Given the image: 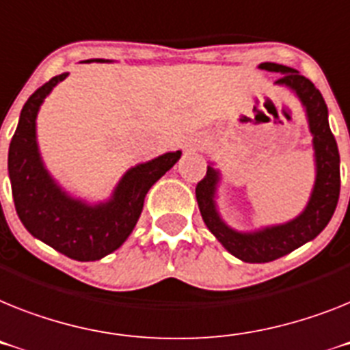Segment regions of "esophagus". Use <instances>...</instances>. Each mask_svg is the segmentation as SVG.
Returning <instances> with one entry per match:
<instances>
[{
  "mask_svg": "<svg viewBox=\"0 0 350 350\" xmlns=\"http://www.w3.org/2000/svg\"><path fill=\"white\" fill-rule=\"evenodd\" d=\"M199 146H201V140H196V142L189 144V148H190V149H196V148H199Z\"/></svg>",
  "mask_w": 350,
  "mask_h": 350,
  "instance_id": "esophagus-1",
  "label": "esophagus"
}]
</instances>
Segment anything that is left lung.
Listing matches in <instances>:
<instances>
[{"instance_id":"1","label":"left lung","mask_w":350,"mask_h":350,"mask_svg":"<svg viewBox=\"0 0 350 350\" xmlns=\"http://www.w3.org/2000/svg\"><path fill=\"white\" fill-rule=\"evenodd\" d=\"M260 69L280 72L281 78L275 83L286 85L297 94L302 105L306 107L310 131L313 135V148H315L317 180L313 193L308 202L306 210L297 219L286 224L265 228L256 233H239L230 230L219 219L215 210V185L219 172L208 167L206 176L196 187L199 210L208 230L215 234L222 245L247 263H267L301 247L302 243L310 242L324 230L333 217L340 198V154L338 146L331 133L329 120H327V107L320 90L308 80L306 76L299 75L292 67L280 66L265 62Z\"/></svg>"}]
</instances>
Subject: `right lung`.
<instances>
[{
  "mask_svg": "<svg viewBox=\"0 0 350 350\" xmlns=\"http://www.w3.org/2000/svg\"><path fill=\"white\" fill-rule=\"evenodd\" d=\"M66 76L62 72L46 81L25 103L8 149V176L16 211L26 230L72 260L96 261L119 249L130 237L148 190L180 160L181 152H165L128 170L105 204L89 206L70 199L44 169L35 139L39 107Z\"/></svg>",
  "mask_w": 350,
  "mask_h": 350,
  "instance_id": "add662e5",
  "label": "right lung"
}]
</instances>
